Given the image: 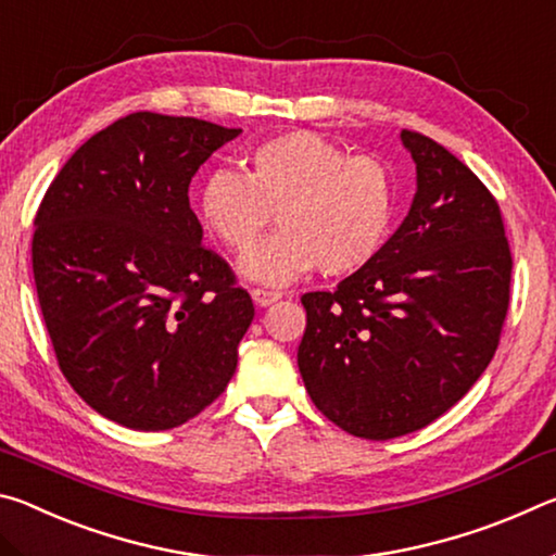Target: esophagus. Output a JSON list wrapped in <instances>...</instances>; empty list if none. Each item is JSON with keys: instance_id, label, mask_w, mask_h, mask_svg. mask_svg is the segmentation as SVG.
I'll return each instance as SVG.
<instances>
[{"instance_id": "esophagus-1", "label": "esophagus", "mask_w": 556, "mask_h": 556, "mask_svg": "<svg viewBox=\"0 0 556 556\" xmlns=\"http://www.w3.org/2000/svg\"><path fill=\"white\" fill-rule=\"evenodd\" d=\"M250 294H252V299H255L257 306H269V304H275V301L281 299V291L267 289V287H255L250 291Z\"/></svg>"}]
</instances>
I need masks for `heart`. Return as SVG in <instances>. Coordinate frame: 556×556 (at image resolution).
Instances as JSON below:
<instances>
[{"label": "heart", "instance_id": "heart-1", "mask_svg": "<svg viewBox=\"0 0 556 556\" xmlns=\"http://www.w3.org/2000/svg\"><path fill=\"white\" fill-rule=\"evenodd\" d=\"M242 174L203 178V228L225 250L242 252L277 211L279 230L240 260L244 277L281 285L318 267L341 277L378 255L394 218L390 168L314 131H285L242 154Z\"/></svg>", "mask_w": 556, "mask_h": 556}]
</instances>
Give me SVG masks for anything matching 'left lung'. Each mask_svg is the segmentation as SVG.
Wrapping results in <instances>:
<instances>
[{
    "label": "left lung",
    "instance_id": "left-lung-1",
    "mask_svg": "<svg viewBox=\"0 0 556 556\" xmlns=\"http://www.w3.org/2000/svg\"><path fill=\"white\" fill-rule=\"evenodd\" d=\"M407 218L333 291H308L296 361L333 425L384 441L431 425L481 378L510 304L503 215L470 168L419 131Z\"/></svg>",
    "mask_w": 556,
    "mask_h": 556
}]
</instances>
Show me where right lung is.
Instances as JSON below:
<instances>
[{
  "label": "right lung",
  "instance_id": "1",
  "mask_svg": "<svg viewBox=\"0 0 556 556\" xmlns=\"http://www.w3.org/2000/svg\"><path fill=\"white\" fill-rule=\"evenodd\" d=\"M240 131L131 112L65 162L36 213L34 281L59 368L122 427L184 425L238 368L255 306L201 244L188 184Z\"/></svg>",
  "mask_w": 556,
  "mask_h": 556
}]
</instances>
